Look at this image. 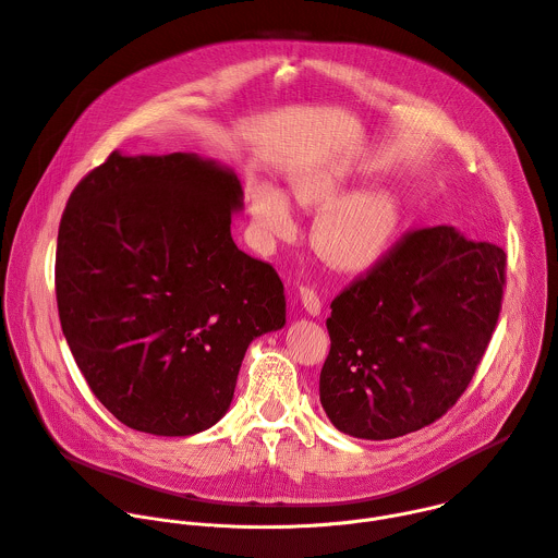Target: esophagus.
I'll use <instances>...</instances> for the list:
<instances>
[{
  "label": "esophagus",
  "mask_w": 558,
  "mask_h": 558,
  "mask_svg": "<svg viewBox=\"0 0 558 558\" xmlns=\"http://www.w3.org/2000/svg\"><path fill=\"white\" fill-rule=\"evenodd\" d=\"M298 298H300V302H302V306H304V311L308 313V315H320V308H323V302H320V298H317V293L313 291V289H308V287H300L298 289Z\"/></svg>",
  "instance_id": "34e87169"
}]
</instances>
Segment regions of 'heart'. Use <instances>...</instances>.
Wrapping results in <instances>:
<instances>
[{"instance_id": "b5f03b06", "label": "heart", "mask_w": 558, "mask_h": 558, "mask_svg": "<svg viewBox=\"0 0 558 558\" xmlns=\"http://www.w3.org/2000/svg\"><path fill=\"white\" fill-rule=\"evenodd\" d=\"M291 192L302 207L325 209L313 227V247L333 269L362 274L373 269L392 247L402 222V207L388 190L349 194L347 174L338 170H308L291 179ZM250 211L267 238L287 235L293 227L287 196L269 185L250 187Z\"/></svg>"}]
</instances>
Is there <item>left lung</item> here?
I'll list each match as a JSON object with an SVG mask.
<instances>
[{"mask_svg": "<svg viewBox=\"0 0 558 558\" xmlns=\"http://www.w3.org/2000/svg\"><path fill=\"white\" fill-rule=\"evenodd\" d=\"M506 252L450 225L409 231L331 302L320 402L357 439L439 420L468 388L499 320Z\"/></svg>", "mask_w": 558, "mask_h": 558, "instance_id": "8db88e82", "label": "left lung"}]
</instances>
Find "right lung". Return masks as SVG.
I'll return each instance as SVG.
<instances>
[{
  "instance_id": "1",
  "label": "right lung",
  "mask_w": 558,
  "mask_h": 558,
  "mask_svg": "<svg viewBox=\"0 0 558 558\" xmlns=\"http://www.w3.org/2000/svg\"><path fill=\"white\" fill-rule=\"evenodd\" d=\"M243 185L192 151H112L74 187L57 235L65 342L125 426L187 437L229 409L247 347L287 323L276 269L235 247Z\"/></svg>"
}]
</instances>
